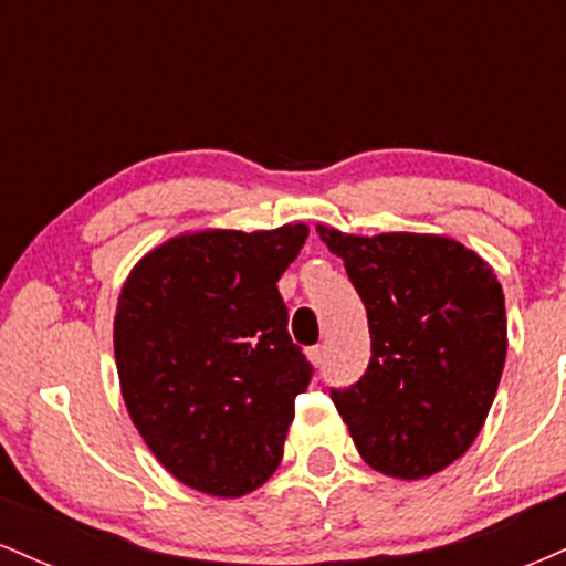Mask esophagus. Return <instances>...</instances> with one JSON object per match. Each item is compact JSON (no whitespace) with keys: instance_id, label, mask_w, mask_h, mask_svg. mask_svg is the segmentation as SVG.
Segmentation results:
<instances>
[{"instance_id":"34e87169","label":"esophagus","mask_w":566,"mask_h":566,"mask_svg":"<svg viewBox=\"0 0 566 566\" xmlns=\"http://www.w3.org/2000/svg\"><path fill=\"white\" fill-rule=\"evenodd\" d=\"M308 359H311V365H314V367H322L324 359H327V348L314 346L308 350Z\"/></svg>"}]
</instances>
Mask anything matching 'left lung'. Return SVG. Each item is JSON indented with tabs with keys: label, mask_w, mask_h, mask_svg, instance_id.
Masks as SVG:
<instances>
[{
	"label": "left lung",
	"mask_w": 566,
	"mask_h": 566,
	"mask_svg": "<svg viewBox=\"0 0 566 566\" xmlns=\"http://www.w3.org/2000/svg\"><path fill=\"white\" fill-rule=\"evenodd\" d=\"M316 233L367 308L373 359L356 386L333 391L356 450L405 482L444 471L484 428L503 375L509 327L495 271L439 233Z\"/></svg>",
	"instance_id": "8db88e82"
}]
</instances>
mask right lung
Here are the masks:
<instances>
[{"mask_svg":"<svg viewBox=\"0 0 566 566\" xmlns=\"http://www.w3.org/2000/svg\"><path fill=\"white\" fill-rule=\"evenodd\" d=\"M305 239V223L186 231L122 284V399L154 458L191 490L242 497L282 463L311 365L290 340L276 282Z\"/></svg>","mask_w":566,"mask_h":566,"instance_id":"obj_1","label":"right lung"}]
</instances>
